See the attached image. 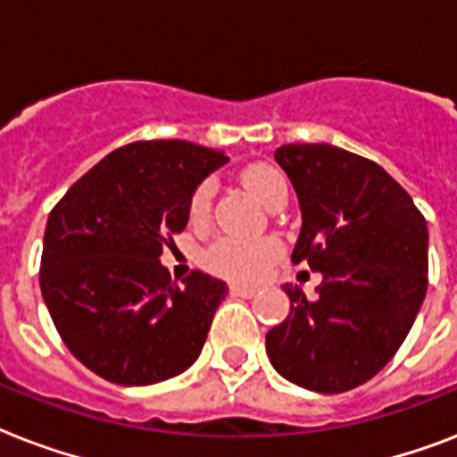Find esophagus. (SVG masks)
<instances>
[{
	"label": "esophagus",
	"instance_id": "obj_1",
	"mask_svg": "<svg viewBox=\"0 0 457 457\" xmlns=\"http://www.w3.org/2000/svg\"><path fill=\"white\" fill-rule=\"evenodd\" d=\"M256 287H246V285H229V294L232 296H242V299H251V296H256Z\"/></svg>",
	"mask_w": 457,
	"mask_h": 457
}]
</instances>
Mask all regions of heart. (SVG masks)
Instances as JSON below:
<instances>
[{"instance_id":"1","label":"heart","mask_w":457,"mask_h":457,"mask_svg":"<svg viewBox=\"0 0 457 457\" xmlns=\"http://www.w3.org/2000/svg\"><path fill=\"white\" fill-rule=\"evenodd\" d=\"M242 185L268 208L278 204H287L289 182L285 172L270 163H253L242 170ZM213 201V185L201 182L189 196V220L204 222L211 211ZM282 253L278 239L263 237V239H244V237H218L206 251H204V265L208 270L229 279H256L261 278L272 261H278Z\"/></svg>"}]
</instances>
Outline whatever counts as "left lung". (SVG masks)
I'll return each instance as SVG.
<instances>
[{"label":"left lung","instance_id":"obj_1","mask_svg":"<svg viewBox=\"0 0 457 457\" xmlns=\"http://www.w3.org/2000/svg\"><path fill=\"white\" fill-rule=\"evenodd\" d=\"M299 196L294 263L322 272L315 299L285 285L292 311L265 334L272 368L320 394L355 389L394 358L427 294V220L370 158L329 145L275 152Z\"/></svg>","mask_w":457,"mask_h":457}]
</instances>
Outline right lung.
I'll return each instance as SVG.
<instances>
[{
  "mask_svg": "<svg viewBox=\"0 0 457 457\" xmlns=\"http://www.w3.org/2000/svg\"><path fill=\"white\" fill-rule=\"evenodd\" d=\"M225 163L192 142H132L52 208L39 289L68 351L95 375L145 386L199 358L228 285L201 270L178 285L158 258L185 229L194 189Z\"/></svg>",
  "mask_w": 457,
  "mask_h": 457,
  "instance_id": "1",
  "label": "right lung"
}]
</instances>
